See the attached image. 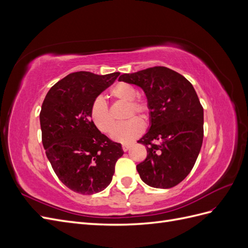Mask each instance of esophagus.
<instances>
[{
	"mask_svg": "<svg viewBox=\"0 0 248 248\" xmlns=\"http://www.w3.org/2000/svg\"><path fill=\"white\" fill-rule=\"evenodd\" d=\"M130 147H131V144H124V145H122V149H123V151H127V150H129L130 149Z\"/></svg>",
	"mask_w": 248,
	"mask_h": 248,
	"instance_id": "obj_1",
	"label": "esophagus"
}]
</instances>
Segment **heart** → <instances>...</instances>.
<instances>
[{"instance_id":"heart-1","label":"heart","mask_w":248,"mask_h":248,"mask_svg":"<svg viewBox=\"0 0 248 248\" xmlns=\"http://www.w3.org/2000/svg\"><path fill=\"white\" fill-rule=\"evenodd\" d=\"M137 89L128 82H118L111 88L110 96L116 100L127 102L126 118H131L126 122L116 126L111 133V139L114 140L130 142L138 139L144 132L145 125L139 118H132L134 115H139L142 120H148L150 116L149 102L141 97H137ZM90 119L95 127L102 133H109L115 126V120L112 118L108 103L102 97H97L92 102L90 108Z\"/></svg>"}]
</instances>
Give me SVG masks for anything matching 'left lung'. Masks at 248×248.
<instances>
[{
  "mask_svg": "<svg viewBox=\"0 0 248 248\" xmlns=\"http://www.w3.org/2000/svg\"><path fill=\"white\" fill-rule=\"evenodd\" d=\"M119 80L141 88L150 106L151 126L138 140L147 148L137 166L140 177L154 188H171L189 174L202 144L204 109L196 90L163 66L125 73Z\"/></svg>",
  "mask_w": 248,
  "mask_h": 248,
  "instance_id": "1",
  "label": "left lung"
}]
</instances>
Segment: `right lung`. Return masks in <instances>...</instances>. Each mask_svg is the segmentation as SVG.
<instances>
[{"mask_svg":"<svg viewBox=\"0 0 248 248\" xmlns=\"http://www.w3.org/2000/svg\"><path fill=\"white\" fill-rule=\"evenodd\" d=\"M120 72L98 76L70 73L50 88L42 103V144L56 175L74 192H100L111 182L121 144L102 134L90 119V108Z\"/></svg>","mask_w":248,"mask_h":248,"instance_id":"1","label":"right lung"}]
</instances>
